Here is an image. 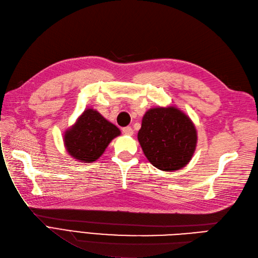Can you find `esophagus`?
<instances>
[{
    "instance_id": "esophagus-1",
    "label": "esophagus",
    "mask_w": 258,
    "mask_h": 258,
    "mask_svg": "<svg viewBox=\"0 0 258 258\" xmlns=\"http://www.w3.org/2000/svg\"><path fill=\"white\" fill-rule=\"evenodd\" d=\"M122 132H123L125 135H130V136H132L133 134H134V131H133V128H132L131 126L123 127V128H122Z\"/></svg>"
}]
</instances>
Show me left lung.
I'll use <instances>...</instances> for the list:
<instances>
[{
    "label": "left lung",
    "mask_w": 258,
    "mask_h": 258,
    "mask_svg": "<svg viewBox=\"0 0 258 258\" xmlns=\"http://www.w3.org/2000/svg\"><path fill=\"white\" fill-rule=\"evenodd\" d=\"M143 151L154 167L173 171L192 159L197 144L193 122L176 107H157L148 110L138 132Z\"/></svg>",
    "instance_id": "obj_1"
}]
</instances>
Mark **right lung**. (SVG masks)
Segmentation results:
<instances>
[{
    "label": "right lung",
    "instance_id": "right-lung-1",
    "mask_svg": "<svg viewBox=\"0 0 258 258\" xmlns=\"http://www.w3.org/2000/svg\"><path fill=\"white\" fill-rule=\"evenodd\" d=\"M121 134L114 124L107 121L96 110H85L76 123L65 132L66 150L82 163H91L101 156L110 141Z\"/></svg>",
    "mask_w": 258,
    "mask_h": 258
}]
</instances>
